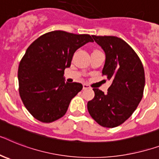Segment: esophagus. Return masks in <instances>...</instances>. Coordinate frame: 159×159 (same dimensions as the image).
<instances>
[{
	"mask_svg": "<svg viewBox=\"0 0 159 159\" xmlns=\"http://www.w3.org/2000/svg\"><path fill=\"white\" fill-rule=\"evenodd\" d=\"M90 88V86H89V85H87V84L86 83H84L83 84V89L85 90V89H88Z\"/></svg>",
	"mask_w": 159,
	"mask_h": 159,
	"instance_id": "1",
	"label": "esophagus"
}]
</instances>
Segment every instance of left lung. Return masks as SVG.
Returning <instances> with one entry per match:
<instances>
[{"label": "left lung", "mask_w": 159, "mask_h": 159, "mask_svg": "<svg viewBox=\"0 0 159 159\" xmlns=\"http://www.w3.org/2000/svg\"><path fill=\"white\" fill-rule=\"evenodd\" d=\"M105 53L102 74L112 81L108 92L94 88L95 97L87 103L93 119L113 128L131 117L143 97L145 77L143 64L125 41L113 36H92Z\"/></svg>", "instance_id": "1"}]
</instances>
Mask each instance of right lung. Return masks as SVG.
I'll list each match as a JSON object with an SVG mask.
<instances>
[{
  "mask_svg": "<svg viewBox=\"0 0 159 159\" xmlns=\"http://www.w3.org/2000/svg\"><path fill=\"white\" fill-rule=\"evenodd\" d=\"M94 42L88 34L53 31L35 40L26 50L18 70L19 91L24 106L42 122H52L66 113L71 100L82 91L78 82L64 78L73 54Z\"/></svg>",
  "mask_w": 159,
  "mask_h": 159,
  "instance_id": "obj_1",
  "label": "right lung"
}]
</instances>
